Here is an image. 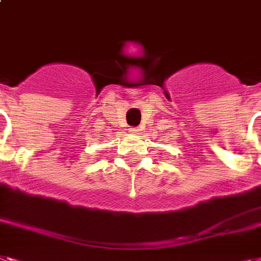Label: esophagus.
<instances>
[{"label": "esophagus", "mask_w": 261, "mask_h": 261, "mask_svg": "<svg viewBox=\"0 0 261 261\" xmlns=\"http://www.w3.org/2000/svg\"><path fill=\"white\" fill-rule=\"evenodd\" d=\"M130 131L131 133H139V128H138V127H131Z\"/></svg>", "instance_id": "1"}]
</instances>
